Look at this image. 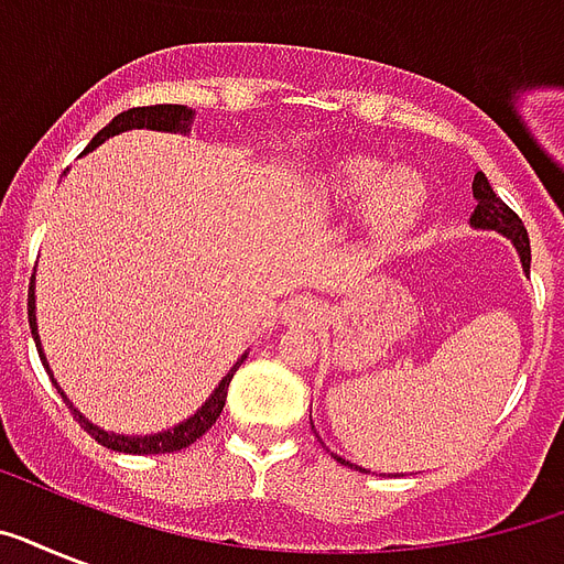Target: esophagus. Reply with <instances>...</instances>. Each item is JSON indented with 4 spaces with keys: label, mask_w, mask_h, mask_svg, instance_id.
Returning <instances> with one entry per match:
<instances>
[{
    "label": "esophagus",
    "mask_w": 564,
    "mask_h": 564,
    "mask_svg": "<svg viewBox=\"0 0 564 564\" xmlns=\"http://www.w3.org/2000/svg\"><path fill=\"white\" fill-rule=\"evenodd\" d=\"M283 322L292 327H313L322 322V304L316 299H292L283 307Z\"/></svg>",
    "instance_id": "34e87169"
}]
</instances>
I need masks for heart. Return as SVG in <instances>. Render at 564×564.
I'll return each mask as SVG.
<instances>
[{"mask_svg":"<svg viewBox=\"0 0 564 564\" xmlns=\"http://www.w3.org/2000/svg\"><path fill=\"white\" fill-rule=\"evenodd\" d=\"M327 195L339 207H366V221L377 239L394 242L410 234L427 204V187L412 170H389L380 161L339 163L327 178Z\"/></svg>","mask_w":564,"mask_h":564,"instance_id":"b5f03b06","label":"heart"}]
</instances>
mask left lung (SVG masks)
Here are the masks:
<instances>
[{
  "instance_id": "1",
  "label": "left lung",
  "mask_w": 564,
  "mask_h": 564,
  "mask_svg": "<svg viewBox=\"0 0 564 564\" xmlns=\"http://www.w3.org/2000/svg\"><path fill=\"white\" fill-rule=\"evenodd\" d=\"M474 198H477V207L471 213V225L474 228H482V230H498L503 237L512 239V246L518 248V257H521V265H524V272H530V237H527V228L524 221L518 219V213L512 207L500 202V195L491 189V184L486 181L482 172L474 175ZM336 463H345L343 456H334ZM348 468H357L354 463H345ZM366 471V468H360Z\"/></svg>"
}]
</instances>
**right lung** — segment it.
I'll return each mask as SVG.
<instances>
[{"label":"right lung","mask_w":564,"mask_h":564,"mask_svg":"<svg viewBox=\"0 0 564 564\" xmlns=\"http://www.w3.org/2000/svg\"><path fill=\"white\" fill-rule=\"evenodd\" d=\"M193 117L195 110L193 108H184V105H152V108H131V110H122L119 117H113L108 126L101 128L99 134L93 137L90 145L84 149V154L93 152L96 145H101L108 137H117L122 131H131V128H152V131H175V134H189V128H193ZM29 325H31V336H34V343L40 345V336H37V316H34V278H31V286H29ZM40 360L46 366V357H43V348H40ZM246 360V357H242ZM242 360L228 371V375L221 377V383L216 386V392L204 401V406L195 415H189L187 421H181L178 427L172 430H163V433H154V436H119V433H108V430L96 427L93 421H87L82 412L75 410L69 398L64 394V389H57V392L64 394V401L69 403V410L73 415L78 419L87 433H90L99 445L110 447V451H119V454H137V456H145V454H172V451H184L187 445H193L195 438H202L207 430L216 424L219 419L221 406H225V398H228V383L234 371L242 366ZM48 371V366H46ZM52 375V371H48ZM52 383L57 386V380L52 377Z\"/></svg>","instance_id":"add662e5"}]
</instances>
